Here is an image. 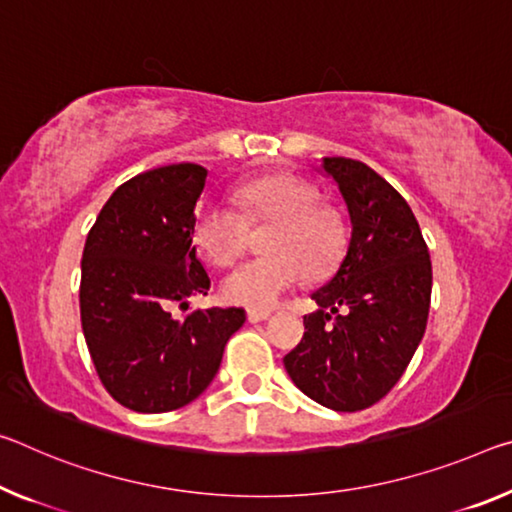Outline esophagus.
<instances>
[{
	"label": "esophagus",
	"instance_id": "obj_1",
	"mask_svg": "<svg viewBox=\"0 0 512 512\" xmlns=\"http://www.w3.org/2000/svg\"><path fill=\"white\" fill-rule=\"evenodd\" d=\"M266 319H271L269 310H248V321L250 323H262Z\"/></svg>",
	"mask_w": 512,
	"mask_h": 512
}]
</instances>
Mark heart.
<instances>
[{
    "label": "heart",
    "mask_w": 512,
    "mask_h": 512,
    "mask_svg": "<svg viewBox=\"0 0 512 512\" xmlns=\"http://www.w3.org/2000/svg\"><path fill=\"white\" fill-rule=\"evenodd\" d=\"M234 200L242 212L218 200H202L193 216L196 248L216 266L237 259L248 243V226L273 223L262 241L264 257L248 259L225 275L221 294L232 305L271 310L307 273L323 278L344 250L342 221L319 207L314 186L294 175H266L241 184Z\"/></svg>",
    "instance_id": "b5f03b06"
}]
</instances>
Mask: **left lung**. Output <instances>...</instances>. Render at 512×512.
Returning a JSON list of instances; mask_svg holds the SVG:
<instances>
[{
  "instance_id": "left-lung-1",
  "label": "left lung",
  "mask_w": 512,
  "mask_h": 512,
  "mask_svg": "<svg viewBox=\"0 0 512 512\" xmlns=\"http://www.w3.org/2000/svg\"><path fill=\"white\" fill-rule=\"evenodd\" d=\"M319 170L344 200L351 239L337 273L312 294L319 310L305 316L285 369L312 401L355 412L396 385L424 337L431 255L410 205L376 170L346 157H323Z\"/></svg>"
}]
</instances>
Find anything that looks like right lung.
Returning a JSON list of instances; mask_svg holds the SVG:
<instances>
[{
	"label": "right lung",
	"instance_id": "right-lung-1",
	"mask_svg": "<svg viewBox=\"0 0 512 512\" xmlns=\"http://www.w3.org/2000/svg\"><path fill=\"white\" fill-rule=\"evenodd\" d=\"M205 182L198 164L145 170L111 193L86 237L81 328L102 385L129 410L168 412L196 401L246 321L241 307L186 319L168 312L212 285L191 237Z\"/></svg>",
	"mask_w": 512,
	"mask_h": 512
}]
</instances>
